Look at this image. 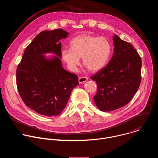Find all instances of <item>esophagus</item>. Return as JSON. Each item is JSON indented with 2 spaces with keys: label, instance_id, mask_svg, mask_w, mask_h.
<instances>
[{
  "label": "esophagus",
  "instance_id": "esophagus-1",
  "mask_svg": "<svg viewBox=\"0 0 158 158\" xmlns=\"http://www.w3.org/2000/svg\"><path fill=\"white\" fill-rule=\"evenodd\" d=\"M88 79V77H79V82L80 84H82V83H84L85 82H86Z\"/></svg>",
  "mask_w": 158,
  "mask_h": 158
}]
</instances>
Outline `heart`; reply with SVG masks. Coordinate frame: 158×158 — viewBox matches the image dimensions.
<instances>
[{"label": "heart", "mask_w": 158, "mask_h": 158, "mask_svg": "<svg viewBox=\"0 0 158 158\" xmlns=\"http://www.w3.org/2000/svg\"><path fill=\"white\" fill-rule=\"evenodd\" d=\"M69 46L70 49L61 51L60 57L68 69L73 72L77 71L81 57L82 63L90 71H101L109 62L112 51V44L107 38L88 34L75 37Z\"/></svg>", "instance_id": "1"}]
</instances>
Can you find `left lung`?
Wrapping results in <instances>:
<instances>
[{"mask_svg": "<svg viewBox=\"0 0 158 158\" xmlns=\"http://www.w3.org/2000/svg\"><path fill=\"white\" fill-rule=\"evenodd\" d=\"M114 54L108 64L91 77L98 85L94 97L101 111H112L128 104L141 81V57L132 45L115 34Z\"/></svg>", "mask_w": 158, "mask_h": 158, "instance_id": "obj_1", "label": "left lung"}]
</instances>
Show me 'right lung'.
<instances>
[{"label":"right lung","instance_id":"right-lung-1","mask_svg":"<svg viewBox=\"0 0 158 158\" xmlns=\"http://www.w3.org/2000/svg\"><path fill=\"white\" fill-rule=\"evenodd\" d=\"M69 33L61 29L40 32L26 48L16 72L17 87L25 104L39 114L57 116L65 107L76 74L65 71L60 58L61 42ZM56 56L48 58L45 53Z\"/></svg>","mask_w":158,"mask_h":158}]
</instances>
